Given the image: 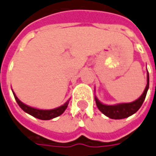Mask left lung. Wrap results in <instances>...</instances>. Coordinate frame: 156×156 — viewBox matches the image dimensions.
Instances as JSON below:
<instances>
[{
	"label": "left lung",
	"instance_id": "8db88e82",
	"mask_svg": "<svg viewBox=\"0 0 156 156\" xmlns=\"http://www.w3.org/2000/svg\"><path fill=\"white\" fill-rule=\"evenodd\" d=\"M149 73H148V76H147V86L145 87L144 94L141 95V97L135 100L131 103H122V104H118L115 105H107L102 104L100 102L97 98H95V102L96 105L98 106V108L100 112L105 114L106 117H108L110 119H125L128 118L129 116L136 113L139 108L142 106L143 103H144V100L146 98V94L149 89Z\"/></svg>",
	"mask_w": 156,
	"mask_h": 156
}]
</instances>
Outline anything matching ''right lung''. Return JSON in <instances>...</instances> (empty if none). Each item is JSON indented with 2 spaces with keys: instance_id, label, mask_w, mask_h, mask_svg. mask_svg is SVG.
<instances>
[{
  "instance_id": "right-lung-1",
  "label": "right lung",
  "mask_w": 156,
  "mask_h": 156,
  "mask_svg": "<svg viewBox=\"0 0 156 156\" xmlns=\"http://www.w3.org/2000/svg\"><path fill=\"white\" fill-rule=\"evenodd\" d=\"M12 94H13V96H14V98H15V100L17 101L18 105H20V107L24 112H26L28 114L32 115L33 117H35L37 119L41 120L52 119L56 118V117H58V116H60L61 114H62L63 112H64L66 110V108H67L68 105H69V100H68L64 105H62V106H60V107H57L56 109L39 110L23 104L21 101L18 99L17 96L15 95V94H14V93H12Z\"/></svg>"
}]
</instances>
